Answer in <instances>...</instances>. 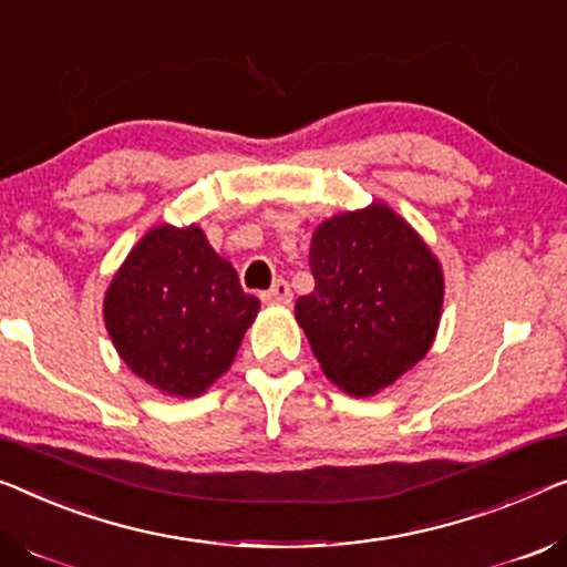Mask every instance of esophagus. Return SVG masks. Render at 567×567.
<instances>
[{"mask_svg": "<svg viewBox=\"0 0 567 567\" xmlns=\"http://www.w3.org/2000/svg\"><path fill=\"white\" fill-rule=\"evenodd\" d=\"M261 300H265L267 306H290L292 302L290 285H287L285 280H277L265 295H261Z\"/></svg>", "mask_w": 567, "mask_h": 567, "instance_id": "obj_1", "label": "esophagus"}]
</instances>
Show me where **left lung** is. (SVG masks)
Masks as SVG:
<instances>
[{"label":"left lung","mask_w":567,"mask_h":567,"mask_svg":"<svg viewBox=\"0 0 567 567\" xmlns=\"http://www.w3.org/2000/svg\"><path fill=\"white\" fill-rule=\"evenodd\" d=\"M316 290L295 302L323 374L374 396L425 359L443 312V265L384 200L320 221L310 239Z\"/></svg>","instance_id":"obj_1"}]
</instances>
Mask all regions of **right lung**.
Segmentation results:
<instances>
[{
	"mask_svg": "<svg viewBox=\"0 0 567 567\" xmlns=\"http://www.w3.org/2000/svg\"><path fill=\"white\" fill-rule=\"evenodd\" d=\"M259 300L198 224H159L134 244L104 295V323L132 374L167 396H200L229 371Z\"/></svg>",
	"mask_w": 567,
	"mask_h": 567,
	"instance_id": "add662e5",
	"label": "right lung"
}]
</instances>
